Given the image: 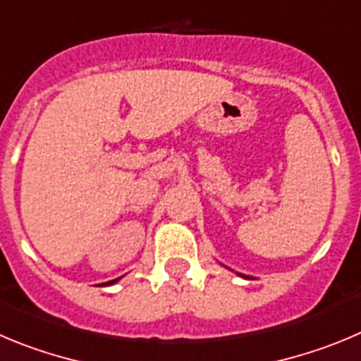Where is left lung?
<instances>
[{
  "label": "left lung",
  "mask_w": 361,
  "mask_h": 361,
  "mask_svg": "<svg viewBox=\"0 0 361 361\" xmlns=\"http://www.w3.org/2000/svg\"><path fill=\"white\" fill-rule=\"evenodd\" d=\"M239 275H241V274H239ZM241 277H246V275H241ZM246 279H250V277H246Z\"/></svg>",
  "instance_id": "1"
}]
</instances>
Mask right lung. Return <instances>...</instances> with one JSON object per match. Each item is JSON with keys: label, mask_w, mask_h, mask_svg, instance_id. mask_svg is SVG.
I'll return each mask as SVG.
<instances>
[{"label": "right lung", "mask_w": 361, "mask_h": 361, "mask_svg": "<svg viewBox=\"0 0 361 361\" xmlns=\"http://www.w3.org/2000/svg\"><path fill=\"white\" fill-rule=\"evenodd\" d=\"M120 279H115V281H109V282H104V284H100V286H109V284H115V282H118Z\"/></svg>", "instance_id": "1"}]
</instances>
